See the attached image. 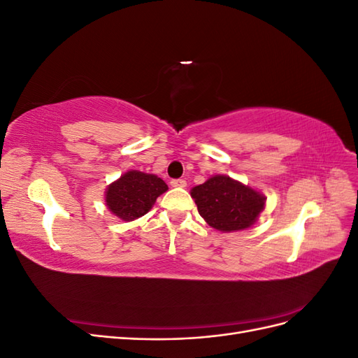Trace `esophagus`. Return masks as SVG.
<instances>
[{"label": "esophagus", "instance_id": "34e87169", "mask_svg": "<svg viewBox=\"0 0 358 358\" xmlns=\"http://www.w3.org/2000/svg\"><path fill=\"white\" fill-rule=\"evenodd\" d=\"M170 183H171V187H175V188H185L187 187L185 179H173Z\"/></svg>", "mask_w": 358, "mask_h": 358}]
</instances>
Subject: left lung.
Returning <instances> with one entry per match:
<instances>
[{"mask_svg": "<svg viewBox=\"0 0 358 358\" xmlns=\"http://www.w3.org/2000/svg\"><path fill=\"white\" fill-rule=\"evenodd\" d=\"M199 213L220 231L251 227L264 209L266 197L229 176H213L191 191Z\"/></svg>", "mask_w": 358, "mask_h": 358, "instance_id": "8db88e82", "label": "left lung"}]
</instances>
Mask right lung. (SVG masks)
Instances as JSON below:
<instances>
[{"label": "right lung", "instance_id": "add662e5", "mask_svg": "<svg viewBox=\"0 0 358 358\" xmlns=\"http://www.w3.org/2000/svg\"><path fill=\"white\" fill-rule=\"evenodd\" d=\"M166 182L155 175L131 170L127 171L106 191V204L119 218L133 221L148 213L162 192Z\"/></svg>", "mask_w": 358, "mask_h": 358}]
</instances>
